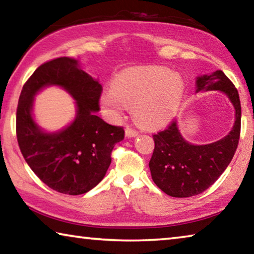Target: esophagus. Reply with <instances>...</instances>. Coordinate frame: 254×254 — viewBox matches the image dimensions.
Listing matches in <instances>:
<instances>
[{
    "mask_svg": "<svg viewBox=\"0 0 254 254\" xmlns=\"http://www.w3.org/2000/svg\"><path fill=\"white\" fill-rule=\"evenodd\" d=\"M137 134H139V132H137L135 128H132L130 127H126V135L127 137H133V136H136Z\"/></svg>",
    "mask_w": 254,
    "mask_h": 254,
    "instance_id": "1",
    "label": "esophagus"
}]
</instances>
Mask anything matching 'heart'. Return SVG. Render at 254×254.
<instances>
[{"label": "heart", "mask_w": 254, "mask_h": 254, "mask_svg": "<svg viewBox=\"0 0 254 254\" xmlns=\"http://www.w3.org/2000/svg\"><path fill=\"white\" fill-rule=\"evenodd\" d=\"M184 81L166 67H145L124 72L114 87L102 95V104L113 114L127 105L134 106V115L142 126L160 127L175 117L182 102Z\"/></svg>", "instance_id": "1"}]
</instances>
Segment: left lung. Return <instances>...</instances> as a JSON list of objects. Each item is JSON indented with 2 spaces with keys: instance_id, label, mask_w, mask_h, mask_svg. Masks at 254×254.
<instances>
[{
  "instance_id": "left-lung-1",
  "label": "left lung",
  "mask_w": 254,
  "mask_h": 254,
  "mask_svg": "<svg viewBox=\"0 0 254 254\" xmlns=\"http://www.w3.org/2000/svg\"><path fill=\"white\" fill-rule=\"evenodd\" d=\"M196 84V92L225 93L234 105L235 123L225 137L204 145L185 141L176 121L152 135L154 149L149 167L153 182L167 195L180 198L198 195L216 182L233 159L241 133L240 97L229 77L216 70L198 77Z\"/></svg>"
}]
</instances>
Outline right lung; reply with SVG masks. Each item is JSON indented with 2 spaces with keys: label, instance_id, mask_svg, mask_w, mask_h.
Masks as SVG:
<instances>
[{
  "label": "right lung",
  "instance_id": "right-lung-1",
  "mask_svg": "<svg viewBox=\"0 0 254 254\" xmlns=\"http://www.w3.org/2000/svg\"><path fill=\"white\" fill-rule=\"evenodd\" d=\"M47 84H59L77 101V117L65 130L49 135L31 117L33 96ZM103 87L77 60L59 57L46 62L25 81L16 109V139L21 153L42 183L67 195H81L104 178L123 127L97 117Z\"/></svg>",
  "mask_w": 254,
  "mask_h": 254
}]
</instances>
